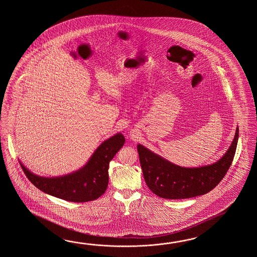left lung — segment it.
I'll list each match as a JSON object with an SVG mask.
<instances>
[{
  "mask_svg": "<svg viewBox=\"0 0 257 257\" xmlns=\"http://www.w3.org/2000/svg\"><path fill=\"white\" fill-rule=\"evenodd\" d=\"M238 138L237 126L234 139L221 158L214 164L195 168L176 165L139 144L137 149L148 187L156 196L166 199H184L207 194L218 186L228 172Z\"/></svg>",
  "mask_w": 257,
  "mask_h": 257,
  "instance_id": "left-lung-1",
  "label": "left lung"
}]
</instances>
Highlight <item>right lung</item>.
Here are the masks:
<instances>
[{"label": "right lung", "mask_w": 257, "mask_h": 257, "mask_svg": "<svg viewBox=\"0 0 257 257\" xmlns=\"http://www.w3.org/2000/svg\"><path fill=\"white\" fill-rule=\"evenodd\" d=\"M125 138L117 133L99 146L87 164L69 175L44 177L35 175L22 164L23 171L39 190L71 202L92 201L104 194L108 186L109 162L123 147Z\"/></svg>", "instance_id": "obj_1"}]
</instances>
